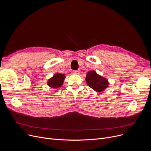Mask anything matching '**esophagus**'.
<instances>
[{
	"label": "esophagus",
	"mask_w": 151,
	"mask_h": 151,
	"mask_svg": "<svg viewBox=\"0 0 151 151\" xmlns=\"http://www.w3.org/2000/svg\"><path fill=\"white\" fill-rule=\"evenodd\" d=\"M73 73L75 74V75H79L80 74V71H79L78 70H74V71H73Z\"/></svg>",
	"instance_id": "obj_1"
}]
</instances>
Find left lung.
<instances>
[{
    "label": "left lung",
    "mask_w": 151,
    "mask_h": 151,
    "mask_svg": "<svg viewBox=\"0 0 151 151\" xmlns=\"http://www.w3.org/2000/svg\"><path fill=\"white\" fill-rule=\"evenodd\" d=\"M85 79L86 83L90 88L97 92L104 91L109 86V82L107 79L97 74L94 70L88 71Z\"/></svg>",
    "instance_id": "8db88e82"
}]
</instances>
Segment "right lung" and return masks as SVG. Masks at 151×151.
Masks as SVG:
<instances>
[{
    "instance_id": "obj_1",
    "label": "right lung",
    "mask_w": 151,
    "mask_h": 151,
    "mask_svg": "<svg viewBox=\"0 0 151 151\" xmlns=\"http://www.w3.org/2000/svg\"><path fill=\"white\" fill-rule=\"evenodd\" d=\"M65 79V75L62 73H55L52 77L50 78L47 81V86L52 88H58L61 87Z\"/></svg>"
}]
</instances>
